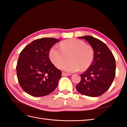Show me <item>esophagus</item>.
<instances>
[{
    "mask_svg": "<svg viewBox=\"0 0 127 127\" xmlns=\"http://www.w3.org/2000/svg\"><path fill=\"white\" fill-rule=\"evenodd\" d=\"M70 75V74L69 73H66L65 72H62V76H69Z\"/></svg>",
    "mask_w": 127,
    "mask_h": 127,
    "instance_id": "1",
    "label": "esophagus"
}]
</instances>
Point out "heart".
<instances>
[{
  "mask_svg": "<svg viewBox=\"0 0 127 127\" xmlns=\"http://www.w3.org/2000/svg\"><path fill=\"white\" fill-rule=\"evenodd\" d=\"M61 48L53 46L49 52V56L54 65L59 67L69 57L70 61L62 64L61 68L68 72H75L81 69L85 70L93 64L94 51L93 47L84 41L73 38L64 41Z\"/></svg>",
  "mask_w": 127,
  "mask_h": 127,
  "instance_id": "1",
  "label": "heart"
}]
</instances>
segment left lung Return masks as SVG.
Returning <instances> with one entry per match:
<instances>
[{
	"label": "left lung",
	"instance_id": "obj_1",
	"mask_svg": "<svg viewBox=\"0 0 127 127\" xmlns=\"http://www.w3.org/2000/svg\"><path fill=\"white\" fill-rule=\"evenodd\" d=\"M79 38L85 39L94 51L93 64L80 74L81 80L76 86L79 93L90 97L102 95L110 88L116 75V62L112 53L106 44L90 36Z\"/></svg>",
	"mask_w": 127,
	"mask_h": 127
}]
</instances>
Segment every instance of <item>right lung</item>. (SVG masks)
<instances>
[{
    "label": "right lung",
    "instance_id": "right-lung-1",
    "mask_svg": "<svg viewBox=\"0 0 127 127\" xmlns=\"http://www.w3.org/2000/svg\"><path fill=\"white\" fill-rule=\"evenodd\" d=\"M59 41L54 38L37 39L21 52L17 62V77L21 88L29 95L46 96L57 88L62 71L52 63L49 52Z\"/></svg>",
    "mask_w": 127,
    "mask_h": 127
}]
</instances>
